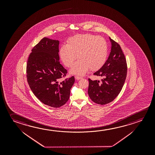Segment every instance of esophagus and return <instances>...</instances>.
Masks as SVG:
<instances>
[{"instance_id":"1","label":"esophagus","mask_w":155,"mask_h":155,"mask_svg":"<svg viewBox=\"0 0 155 155\" xmlns=\"http://www.w3.org/2000/svg\"><path fill=\"white\" fill-rule=\"evenodd\" d=\"M82 78H83L81 77L75 76V79H76V80H79V79H81Z\"/></svg>"}]
</instances>
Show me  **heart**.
<instances>
[{
	"mask_svg": "<svg viewBox=\"0 0 155 155\" xmlns=\"http://www.w3.org/2000/svg\"><path fill=\"white\" fill-rule=\"evenodd\" d=\"M108 47L103 37L91 34L77 35L71 37L67 45H63L59 50L61 61L66 67H71L78 58V61L70 70V74L83 76L90 69L96 71L107 59Z\"/></svg>",
	"mask_w": 155,
	"mask_h": 155,
	"instance_id": "obj_1",
	"label": "heart"
}]
</instances>
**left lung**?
I'll return each instance as SVG.
<instances>
[{
	"label": "left lung",
	"instance_id": "1",
	"mask_svg": "<svg viewBox=\"0 0 155 155\" xmlns=\"http://www.w3.org/2000/svg\"><path fill=\"white\" fill-rule=\"evenodd\" d=\"M111 44L108 58L94 75L103 77L99 81L89 79L88 94L90 99L97 104L105 105L113 101L118 95L127 77V65L120 46L109 37Z\"/></svg>",
	"mask_w": 155,
	"mask_h": 155
}]
</instances>
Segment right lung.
Wrapping results in <instances>:
<instances>
[{"mask_svg": "<svg viewBox=\"0 0 155 155\" xmlns=\"http://www.w3.org/2000/svg\"><path fill=\"white\" fill-rule=\"evenodd\" d=\"M58 40L43 38L28 57L26 77L33 94L43 103L59 107L69 100L74 77L59 82L67 70L59 62Z\"/></svg>", "mask_w": 155, "mask_h": 155, "instance_id": "add662e5", "label": "right lung"}]
</instances>
